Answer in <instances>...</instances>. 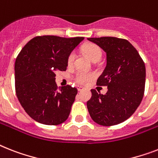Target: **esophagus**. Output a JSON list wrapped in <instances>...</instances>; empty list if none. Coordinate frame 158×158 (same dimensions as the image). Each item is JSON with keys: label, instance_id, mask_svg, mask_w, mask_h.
Masks as SVG:
<instances>
[{"label": "esophagus", "instance_id": "34e87169", "mask_svg": "<svg viewBox=\"0 0 158 158\" xmlns=\"http://www.w3.org/2000/svg\"><path fill=\"white\" fill-rule=\"evenodd\" d=\"M77 88H78V91H82L83 89V88L82 87V86H78V87H77Z\"/></svg>", "mask_w": 158, "mask_h": 158}]
</instances>
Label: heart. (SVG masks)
I'll list each match as a JSON object with an SVG mask.
<instances>
[{
  "label": "heart",
  "mask_w": 158,
  "mask_h": 158,
  "mask_svg": "<svg viewBox=\"0 0 158 158\" xmlns=\"http://www.w3.org/2000/svg\"><path fill=\"white\" fill-rule=\"evenodd\" d=\"M83 51L93 61H99L101 58V56H102V51H101V48L95 44H86L85 45H83ZM75 58V52L72 51V52H70V54L68 55L67 60H66L67 66L69 67L73 66ZM73 78H74V80L79 84H87L94 79L95 74L92 72H85V71L79 70L75 73Z\"/></svg>",
  "instance_id": "obj_1"
}]
</instances>
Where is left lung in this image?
Returning a JSON list of instances; mask_svg holds the SVG:
<instances>
[{"instance_id":"left-lung-1","label":"left lung","mask_w":158,"mask_h":158,"mask_svg":"<svg viewBox=\"0 0 158 158\" xmlns=\"http://www.w3.org/2000/svg\"><path fill=\"white\" fill-rule=\"evenodd\" d=\"M106 52L107 63L97 85L108 88L106 95L92 89L87 102L95 123L114 126L129 118L139 107L145 87V65L130 42L117 37L88 38Z\"/></svg>"}]
</instances>
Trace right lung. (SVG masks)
I'll return each instance as SVG.
<instances>
[{
	"label": "right lung",
	"instance_id": "add662e5",
	"mask_svg": "<svg viewBox=\"0 0 158 158\" xmlns=\"http://www.w3.org/2000/svg\"><path fill=\"white\" fill-rule=\"evenodd\" d=\"M83 39L39 35L18 55L15 92L23 108L35 121L56 126L68 118L78 90L70 85L58 88L55 73L66 71L68 55Z\"/></svg>",
	"mask_w": 158,
	"mask_h": 158
}]
</instances>
